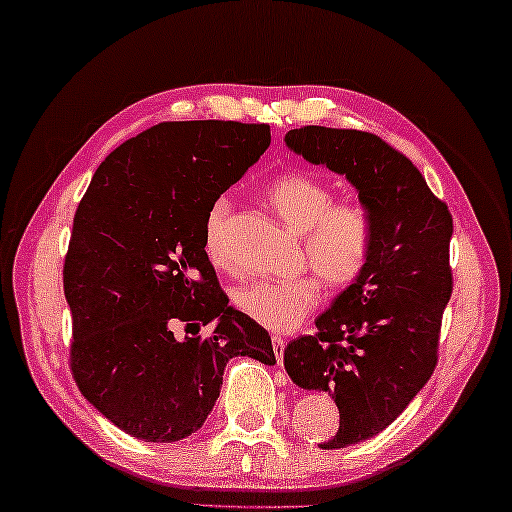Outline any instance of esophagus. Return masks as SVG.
<instances>
[{
  "mask_svg": "<svg viewBox=\"0 0 512 512\" xmlns=\"http://www.w3.org/2000/svg\"><path fill=\"white\" fill-rule=\"evenodd\" d=\"M272 345H274V352H277V359H279V364H281L283 348H286V338H283L281 334H274L272 336Z\"/></svg>",
  "mask_w": 512,
  "mask_h": 512,
  "instance_id": "1",
  "label": "esophagus"
}]
</instances>
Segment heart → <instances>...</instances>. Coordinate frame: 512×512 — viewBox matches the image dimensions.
I'll use <instances>...</instances> for the list:
<instances>
[{
    "label": "heart",
    "mask_w": 512,
    "mask_h": 512,
    "mask_svg": "<svg viewBox=\"0 0 512 512\" xmlns=\"http://www.w3.org/2000/svg\"><path fill=\"white\" fill-rule=\"evenodd\" d=\"M274 212L300 231V263L316 270L332 288H348L366 272L375 249V219L357 199L334 201V187L306 171H286L265 185ZM233 212L229 196L208 208L203 247L217 267H229L226 229ZM320 281L311 272L290 279H256L235 290V306L272 332H293L320 304Z\"/></svg>",
    "instance_id": "1"
}]
</instances>
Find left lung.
I'll return each instance as SVG.
<instances>
[{
    "label": "left lung",
    "mask_w": 512,
    "mask_h": 512,
    "mask_svg": "<svg viewBox=\"0 0 512 512\" xmlns=\"http://www.w3.org/2000/svg\"><path fill=\"white\" fill-rule=\"evenodd\" d=\"M286 144L348 178L375 219L366 272L316 320V334L283 350L295 384L336 400L341 421L320 448H345L391 426L435 371L453 293V217L410 157L373 132L304 125Z\"/></svg>",
    "instance_id": "left-lung-1"
}]
</instances>
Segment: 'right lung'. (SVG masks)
I'll list each match as a JSON object with an SVG mask.
<instances>
[{"label": "right lung", "mask_w": 512, "mask_h": 512, "mask_svg": "<svg viewBox=\"0 0 512 512\" xmlns=\"http://www.w3.org/2000/svg\"><path fill=\"white\" fill-rule=\"evenodd\" d=\"M267 146L265 123H157L105 157L77 206L64 261L70 373L132 437H190L215 407L226 361H277L270 334L229 306L203 247L212 201Z\"/></svg>", "instance_id": "1"}]
</instances>
